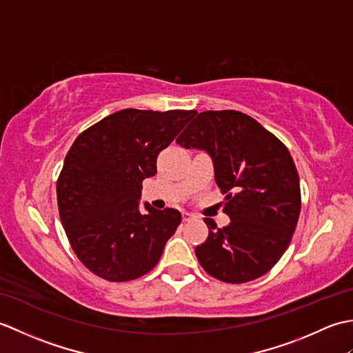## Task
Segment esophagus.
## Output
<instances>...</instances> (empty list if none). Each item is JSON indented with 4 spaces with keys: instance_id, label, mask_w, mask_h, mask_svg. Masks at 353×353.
I'll return each instance as SVG.
<instances>
[{
    "instance_id": "1",
    "label": "esophagus",
    "mask_w": 353,
    "mask_h": 353,
    "mask_svg": "<svg viewBox=\"0 0 353 353\" xmlns=\"http://www.w3.org/2000/svg\"><path fill=\"white\" fill-rule=\"evenodd\" d=\"M182 219H183V221H191V220L196 219V216H194V215L190 214V212H183V214H182Z\"/></svg>"
}]
</instances>
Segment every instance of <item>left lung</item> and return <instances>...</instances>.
<instances>
[{"mask_svg": "<svg viewBox=\"0 0 353 353\" xmlns=\"http://www.w3.org/2000/svg\"><path fill=\"white\" fill-rule=\"evenodd\" d=\"M205 150L230 223L223 229L206 219L209 235L196 247L208 274L228 283L258 279L287 250L301 214V183L282 142L256 119L238 110H206L176 139Z\"/></svg>", "mask_w": 353, "mask_h": 353, "instance_id": "left-lung-1", "label": "left lung"}]
</instances>
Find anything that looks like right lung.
I'll list each match as a JSON object with an SVG mask.
<instances>
[{"instance_id":"obj_1","label":"right lung","mask_w":353,"mask_h":353,"mask_svg":"<svg viewBox=\"0 0 353 353\" xmlns=\"http://www.w3.org/2000/svg\"><path fill=\"white\" fill-rule=\"evenodd\" d=\"M196 110L115 112L80 133L57 181V206L66 236L83 265L110 282L148 273L161 259L182 215L144 203L142 181Z\"/></svg>"}]
</instances>
